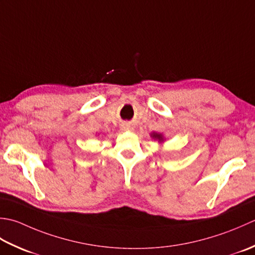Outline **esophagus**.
<instances>
[{
	"mask_svg": "<svg viewBox=\"0 0 255 255\" xmlns=\"http://www.w3.org/2000/svg\"><path fill=\"white\" fill-rule=\"evenodd\" d=\"M121 128H122V131H133V129H134L133 126H131V124H129V123L122 124Z\"/></svg>",
	"mask_w": 255,
	"mask_h": 255,
	"instance_id": "obj_1",
	"label": "esophagus"
}]
</instances>
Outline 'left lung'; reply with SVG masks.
Instances as JSON below:
<instances>
[{"instance_id": "8db88e82", "label": "left lung", "mask_w": 255, "mask_h": 255, "mask_svg": "<svg viewBox=\"0 0 255 255\" xmlns=\"http://www.w3.org/2000/svg\"><path fill=\"white\" fill-rule=\"evenodd\" d=\"M150 137H152L153 139H155V141H157L158 143H164L165 142V136H164V134L163 133H157V132H153V133H150Z\"/></svg>"}]
</instances>
